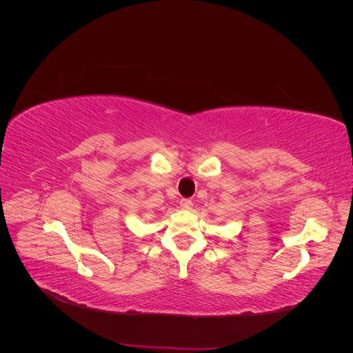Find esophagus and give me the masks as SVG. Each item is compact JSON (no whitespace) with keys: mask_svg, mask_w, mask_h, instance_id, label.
Returning <instances> with one entry per match:
<instances>
[{"mask_svg":"<svg viewBox=\"0 0 353 353\" xmlns=\"http://www.w3.org/2000/svg\"><path fill=\"white\" fill-rule=\"evenodd\" d=\"M179 206H181V209L190 210V209H191V206H193V201H191L190 199H181V201H179Z\"/></svg>","mask_w":353,"mask_h":353,"instance_id":"esophagus-1","label":"esophagus"}]
</instances>
